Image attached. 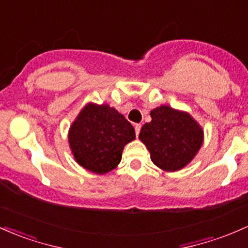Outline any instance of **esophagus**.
Here are the masks:
<instances>
[{"label":"esophagus","instance_id":"34e87169","mask_svg":"<svg viewBox=\"0 0 248 248\" xmlns=\"http://www.w3.org/2000/svg\"><path fill=\"white\" fill-rule=\"evenodd\" d=\"M140 130H141V124H135V133H137V135H139Z\"/></svg>","mask_w":248,"mask_h":248}]
</instances>
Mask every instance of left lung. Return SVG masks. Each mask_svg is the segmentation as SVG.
<instances>
[{
	"label": "left lung",
	"mask_w": 248,
	"mask_h": 248,
	"mask_svg": "<svg viewBox=\"0 0 248 248\" xmlns=\"http://www.w3.org/2000/svg\"><path fill=\"white\" fill-rule=\"evenodd\" d=\"M152 121L141 128L139 139L157 167L167 172L181 170L202 145L203 132L189 114L161 106L151 111Z\"/></svg>",
	"instance_id": "8db88e82"
}]
</instances>
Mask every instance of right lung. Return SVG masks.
I'll use <instances>...</instances> for the list:
<instances>
[{"label": "right lung", "mask_w": 248, "mask_h": 248, "mask_svg": "<svg viewBox=\"0 0 248 248\" xmlns=\"http://www.w3.org/2000/svg\"><path fill=\"white\" fill-rule=\"evenodd\" d=\"M68 139L78 165L105 174L120 164L124 145L135 139V129L108 105L89 103L72 124Z\"/></svg>", "instance_id": "right-lung-1"}]
</instances>
